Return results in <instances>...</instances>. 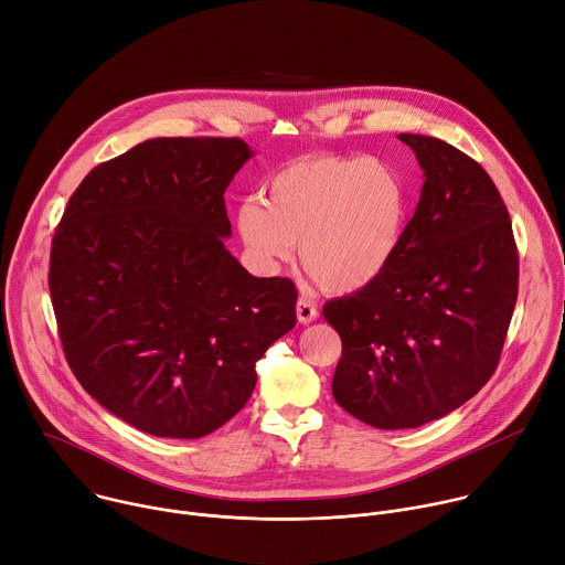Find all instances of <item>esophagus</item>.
Masks as SVG:
<instances>
[{"label":"esophagus","instance_id":"esophagus-1","mask_svg":"<svg viewBox=\"0 0 565 565\" xmlns=\"http://www.w3.org/2000/svg\"><path fill=\"white\" fill-rule=\"evenodd\" d=\"M296 317H298V323H302V326L315 323L319 319V309L309 298L300 296L298 302H296Z\"/></svg>","mask_w":565,"mask_h":565}]
</instances>
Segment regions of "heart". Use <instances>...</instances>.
Masks as SVG:
<instances>
[{
	"label": "heart",
	"instance_id": "obj_1",
	"mask_svg": "<svg viewBox=\"0 0 565 565\" xmlns=\"http://www.w3.org/2000/svg\"><path fill=\"white\" fill-rule=\"evenodd\" d=\"M408 222L402 174L372 157H309L280 168L265 202L248 198L235 224L263 267L287 263L300 244L302 269L323 289L352 294L393 265Z\"/></svg>",
	"mask_w": 565,
	"mask_h": 565
}]
</instances>
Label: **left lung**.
I'll use <instances>...</instances> for the list:
<instances>
[{"label": "left lung", "instance_id": "left-lung-1", "mask_svg": "<svg viewBox=\"0 0 565 565\" xmlns=\"http://www.w3.org/2000/svg\"><path fill=\"white\" fill-rule=\"evenodd\" d=\"M424 170L393 265L370 287L328 300L343 352L332 395L384 430L460 408L493 374L519 296V250L491 177L435 137L399 135Z\"/></svg>", "mask_w": 565, "mask_h": 565}]
</instances>
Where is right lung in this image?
I'll list each match as a JSON object with an SVG mask.
<instances>
[{
    "label": "right lung",
    "mask_w": 565,
    "mask_h": 565,
    "mask_svg": "<svg viewBox=\"0 0 565 565\" xmlns=\"http://www.w3.org/2000/svg\"><path fill=\"white\" fill-rule=\"evenodd\" d=\"M242 139H148L96 166L62 215L49 291L81 386L135 428L195 440L256 388L296 326V287L250 276L224 246Z\"/></svg>",
    "instance_id": "1"
}]
</instances>
